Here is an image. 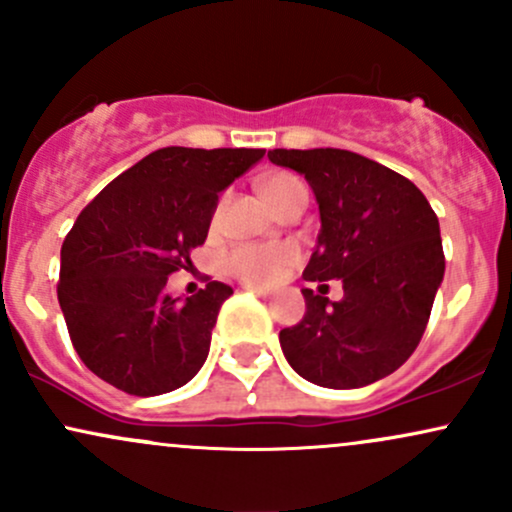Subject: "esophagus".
Masks as SVG:
<instances>
[{"instance_id":"esophagus-1","label":"esophagus","mask_w":512,"mask_h":512,"mask_svg":"<svg viewBox=\"0 0 512 512\" xmlns=\"http://www.w3.org/2000/svg\"><path fill=\"white\" fill-rule=\"evenodd\" d=\"M245 291H252V293H255V296L264 298V301H269V298H272V291L260 289V286H245Z\"/></svg>"}]
</instances>
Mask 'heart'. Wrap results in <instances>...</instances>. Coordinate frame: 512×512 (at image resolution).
<instances>
[{
	"instance_id": "obj_1",
	"label": "heart",
	"mask_w": 512,
	"mask_h": 512,
	"mask_svg": "<svg viewBox=\"0 0 512 512\" xmlns=\"http://www.w3.org/2000/svg\"><path fill=\"white\" fill-rule=\"evenodd\" d=\"M260 187L276 211L284 209L293 197L308 195L303 180L293 173L269 175ZM296 257L298 252L291 245H240L226 255V269L250 286H269L284 276Z\"/></svg>"
}]
</instances>
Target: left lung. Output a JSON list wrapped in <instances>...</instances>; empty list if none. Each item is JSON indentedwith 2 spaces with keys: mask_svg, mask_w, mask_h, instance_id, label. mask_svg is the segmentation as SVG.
Segmentation results:
<instances>
[{
  "mask_svg": "<svg viewBox=\"0 0 512 512\" xmlns=\"http://www.w3.org/2000/svg\"><path fill=\"white\" fill-rule=\"evenodd\" d=\"M269 161L305 175L320 233L305 281H342L344 298L303 289L305 315L279 332L308 383L363 387L395 373L419 346L445 274L436 211L414 182L344 149H274Z\"/></svg>",
  "mask_w": 512,
  "mask_h": 512,
  "instance_id": "left-lung-1",
  "label": "left lung"
}]
</instances>
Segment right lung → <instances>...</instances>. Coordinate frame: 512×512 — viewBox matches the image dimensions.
<instances>
[{
	"label": "right lung",
	"instance_id": "obj_1",
	"mask_svg": "<svg viewBox=\"0 0 512 512\" xmlns=\"http://www.w3.org/2000/svg\"><path fill=\"white\" fill-rule=\"evenodd\" d=\"M262 156L264 149L166 146L81 211L62 243L57 298L91 373L137 397L178 390L199 373L233 289L209 281L195 296L175 298L168 276L187 269L219 195Z\"/></svg>",
	"mask_w": 512,
	"mask_h": 512
}]
</instances>
